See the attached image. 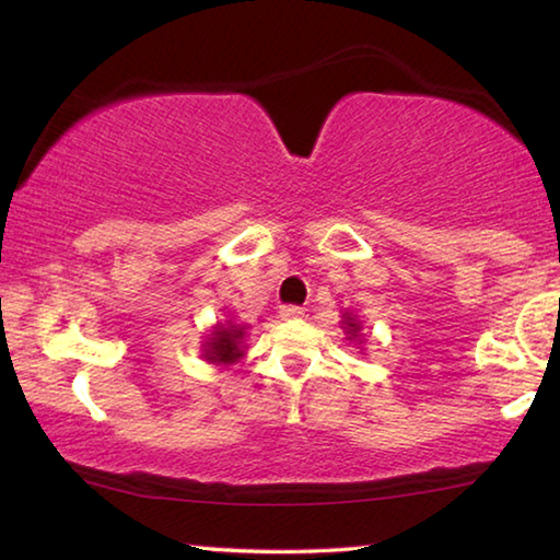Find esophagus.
Instances as JSON below:
<instances>
[{
    "label": "esophagus",
    "mask_w": 560,
    "mask_h": 560,
    "mask_svg": "<svg viewBox=\"0 0 560 560\" xmlns=\"http://www.w3.org/2000/svg\"><path fill=\"white\" fill-rule=\"evenodd\" d=\"M279 316H281L283 320H296V318L303 316V308H301V306H281Z\"/></svg>",
    "instance_id": "esophagus-1"
}]
</instances>
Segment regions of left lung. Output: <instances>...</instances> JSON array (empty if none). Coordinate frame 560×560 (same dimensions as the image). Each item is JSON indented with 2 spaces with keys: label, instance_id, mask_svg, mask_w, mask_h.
Masks as SVG:
<instances>
[{
  "label": "left lung",
  "instance_id": "left-lung-1",
  "mask_svg": "<svg viewBox=\"0 0 560 560\" xmlns=\"http://www.w3.org/2000/svg\"><path fill=\"white\" fill-rule=\"evenodd\" d=\"M343 328H346V334H350V338H355V336H358V330H360V324H358V320H355L353 316H348V314H346Z\"/></svg>",
  "mask_w": 560,
  "mask_h": 560
}]
</instances>
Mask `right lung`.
Listing matches in <instances>:
<instances>
[{
    "mask_svg": "<svg viewBox=\"0 0 560 560\" xmlns=\"http://www.w3.org/2000/svg\"><path fill=\"white\" fill-rule=\"evenodd\" d=\"M242 338H244V328L240 326H217V330L210 338V346H207V360L210 363H234L236 358L244 355L242 350Z\"/></svg>",
    "mask_w": 560,
    "mask_h": 560,
    "instance_id": "obj_1",
    "label": "right lung"
}]
</instances>
